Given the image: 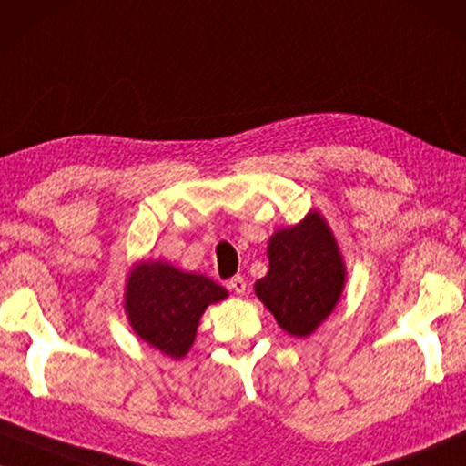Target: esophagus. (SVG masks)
<instances>
[{"label":"esophagus","mask_w":466,"mask_h":466,"mask_svg":"<svg viewBox=\"0 0 466 466\" xmlns=\"http://www.w3.org/2000/svg\"><path fill=\"white\" fill-rule=\"evenodd\" d=\"M228 287H230L234 293H238V296H242V293H245V289H247V283H245V279H242V277H234V279H230V283H228Z\"/></svg>","instance_id":"obj_1"}]
</instances>
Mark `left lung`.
<instances>
[{"label": "left lung", "mask_w": 466, "mask_h": 466, "mask_svg": "<svg viewBox=\"0 0 466 466\" xmlns=\"http://www.w3.org/2000/svg\"><path fill=\"white\" fill-rule=\"evenodd\" d=\"M270 268L255 283V296L274 314L280 329L308 338L329 317L342 296L346 266L329 224L310 211L299 224L268 240Z\"/></svg>", "instance_id": "obj_1"}]
</instances>
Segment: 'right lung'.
<instances>
[{
  "label": "right lung",
  "mask_w": 466,
  "mask_h": 466,
  "mask_svg": "<svg viewBox=\"0 0 466 466\" xmlns=\"http://www.w3.org/2000/svg\"><path fill=\"white\" fill-rule=\"evenodd\" d=\"M228 298L205 274L183 272L167 261H139L127 279L124 310L143 342L173 359L192 349L207 306Z\"/></svg>",
  "instance_id": "add662e5"
}]
</instances>
